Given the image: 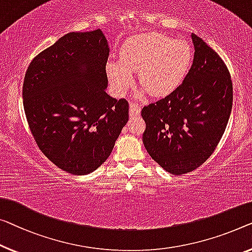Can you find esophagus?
<instances>
[{
  "label": "esophagus",
  "mask_w": 252,
  "mask_h": 252,
  "mask_svg": "<svg viewBox=\"0 0 252 252\" xmlns=\"http://www.w3.org/2000/svg\"><path fill=\"white\" fill-rule=\"evenodd\" d=\"M140 111H141V108L138 104H134V103L130 104V108H129L130 118H134V116L140 115Z\"/></svg>",
  "instance_id": "esophagus-1"
}]
</instances>
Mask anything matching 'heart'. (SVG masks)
Masks as SVG:
<instances>
[{"instance_id": "heart-1", "label": "heart", "mask_w": 252, "mask_h": 252, "mask_svg": "<svg viewBox=\"0 0 252 252\" xmlns=\"http://www.w3.org/2000/svg\"><path fill=\"white\" fill-rule=\"evenodd\" d=\"M192 48L186 40L158 32L139 33L122 45L120 59H110L106 72L118 95L126 93L138 72L141 98L148 93L165 96L180 87L192 64Z\"/></svg>"}]
</instances>
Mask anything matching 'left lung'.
Instances as JSON below:
<instances>
[{
	"label": "left lung",
	"mask_w": 252,
	"mask_h": 252,
	"mask_svg": "<svg viewBox=\"0 0 252 252\" xmlns=\"http://www.w3.org/2000/svg\"><path fill=\"white\" fill-rule=\"evenodd\" d=\"M194 55L181 86L145 106L142 142L150 157L168 173L196 170L222 138L233 102L231 76L223 60L191 33Z\"/></svg>",
	"instance_id": "1"
}]
</instances>
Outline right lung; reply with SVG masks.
Instances as JSON below:
<instances>
[{"mask_svg": "<svg viewBox=\"0 0 252 252\" xmlns=\"http://www.w3.org/2000/svg\"><path fill=\"white\" fill-rule=\"evenodd\" d=\"M110 46L100 29L69 32L32 60L22 97L30 130L61 170L89 174L111 155L129 104L106 93Z\"/></svg>", "mask_w": 252, "mask_h": 252, "instance_id": "add662e5", "label": "right lung"}]
</instances>
